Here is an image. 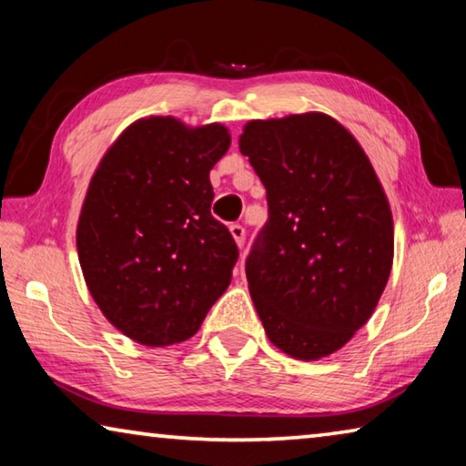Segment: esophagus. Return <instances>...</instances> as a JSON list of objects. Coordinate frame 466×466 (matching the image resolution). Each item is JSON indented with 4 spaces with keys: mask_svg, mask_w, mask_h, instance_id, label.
I'll list each match as a JSON object with an SVG mask.
<instances>
[{
    "mask_svg": "<svg viewBox=\"0 0 466 466\" xmlns=\"http://www.w3.org/2000/svg\"><path fill=\"white\" fill-rule=\"evenodd\" d=\"M230 232H232V236H234L236 244H238V248H242V247H244V240H247V230H244V226L232 224V226H230Z\"/></svg>",
    "mask_w": 466,
    "mask_h": 466,
    "instance_id": "34e87169",
    "label": "esophagus"
}]
</instances>
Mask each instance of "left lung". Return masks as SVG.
Segmentation results:
<instances>
[{
    "label": "left lung",
    "mask_w": 466,
    "mask_h": 466,
    "mask_svg": "<svg viewBox=\"0 0 466 466\" xmlns=\"http://www.w3.org/2000/svg\"><path fill=\"white\" fill-rule=\"evenodd\" d=\"M238 144L269 205L247 257L258 319L288 356L325 358L366 325L389 281V199L356 137L322 113L250 121Z\"/></svg>",
    "instance_id": "8db88e82"
}]
</instances>
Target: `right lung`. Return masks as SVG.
<instances>
[{
    "instance_id": "obj_1",
    "label": "right lung",
    "mask_w": 466,
    "mask_h": 466,
    "mask_svg": "<svg viewBox=\"0 0 466 466\" xmlns=\"http://www.w3.org/2000/svg\"><path fill=\"white\" fill-rule=\"evenodd\" d=\"M228 147L219 123L188 129L147 116L94 172L77 255L94 302L133 341L164 347L193 337L230 286L238 247L209 211V170Z\"/></svg>"
}]
</instances>
